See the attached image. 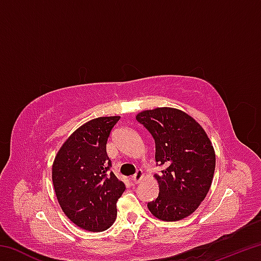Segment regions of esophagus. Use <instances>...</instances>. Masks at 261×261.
<instances>
[{"label": "esophagus", "instance_id": "1", "mask_svg": "<svg viewBox=\"0 0 261 261\" xmlns=\"http://www.w3.org/2000/svg\"><path fill=\"white\" fill-rule=\"evenodd\" d=\"M144 177V174H143V171H141L140 169H138L136 171V174L132 176V180H134V183H139L140 180H141V178Z\"/></svg>", "mask_w": 261, "mask_h": 261}]
</instances>
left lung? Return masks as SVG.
<instances>
[{
    "instance_id": "1",
    "label": "left lung",
    "mask_w": 261,
    "mask_h": 261,
    "mask_svg": "<svg viewBox=\"0 0 261 261\" xmlns=\"http://www.w3.org/2000/svg\"><path fill=\"white\" fill-rule=\"evenodd\" d=\"M138 121L155 143L159 196L147 207L162 221H178L198 208L210 191L215 153L204 129L188 114L174 108L145 110Z\"/></svg>"
}]
</instances>
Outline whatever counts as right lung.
<instances>
[{
  "label": "right lung",
  "instance_id": "1",
  "mask_svg": "<svg viewBox=\"0 0 261 261\" xmlns=\"http://www.w3.org/2000/svg\"><path fill=\"white\" fill-rule=\"evenodd\" d=\"M120 116L99 117L69 137L53 165V184L64 214L82 229L103 231L115 222L125 184L112 171L107 141Z\"/></svg>",
  "mask_w": 261,
  "mask_h": 261
}]
</instances>
